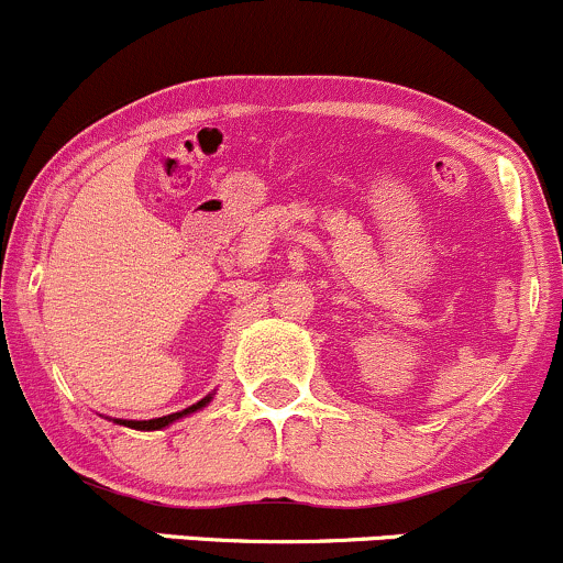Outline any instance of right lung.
Masks as SVG:
<instances>
[{"label":"right lung","instance_id":"1","mask_svg":"<svg viewBox=\"0 0 563 563\" xmlns=\"http://www.w3.org/2000/svg\"><path fill=\"white\" fill-rule=\"evenodd\" d=\"M209 399L211 397H206L192 407H187V410H183V412H172V416L153 418V421H115V423H124V426H129V429H140V431H156V429H164V426H169L174 421H179V418L187 416V412H196V410H200V407H206V405H209Z\"/></svg>","mask_w":563,"mask_h":563}]
</instances>
